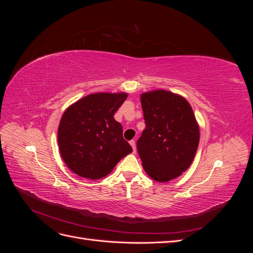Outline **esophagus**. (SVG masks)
Wrapping results in <instances>:
<instances>
[{
  "label": "esophagus",
  "mask_w": 253,
  "mask_h": 253,
  "mask_svg": "<svg viewBox=\"0 0 253 253\" xmlns=\"http://www.w3.org/2000/svg\"><path fill=\"white\" fill-rule=\"evenodd\" d=\"M129 144L132 145V148H133V152L135 153V152H136V143H135V140H131V141H129Z\"/></svg>",
  "instance_id": "obj_1"
}]
</instances>
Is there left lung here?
<instances>
[{"label":"left lung","mask_w":253,"mask_h":253,"mask_svg":"<svg viewBox=\"0 0 253 253\" xmlns=\"http://www.w3.org/2000/svg\"><path fill=\"white\" fill-rule=\"evenodd\" d=\"M145 128L137 141L144 171L167 182L188 170L200 142V126L190 103L180 95L156 89L140 95Z\"/></svg>","instance_id":"1"}]
</instances>
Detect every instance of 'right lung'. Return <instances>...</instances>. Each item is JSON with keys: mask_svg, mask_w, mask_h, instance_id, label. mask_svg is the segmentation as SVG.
<instances>
[{"mask_svg": "<svg viewBox=\"0 0 253 253\" xmlns=\"http://www.w3.org/2000/svg\"><path fill=\"white\" fill-rule=\"evenodd\" d=\"M126 93H95L68 106L58 127L60 154L68 169L81 177L99 179L132 153L114 115Z\"/></svg>", "mask_w": 253, "mask_h": 253, "instance_id": "obj_1", "label": "right lung"}]
</instances>
